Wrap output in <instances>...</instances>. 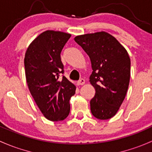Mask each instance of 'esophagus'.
<instances>
[{"instance_id":"esophagus-1","label":"esophagus","mask_w":152,"mask_h":152,"mask_svg":"<svg viewBox=\"0 0 152 152\" xmlns=\"http://www.w3.org/2000/svg\"><path fill=\"white\" fill-rule=\"evenodd\" d=\"M84 83H85V81H84V79H81L80 80H79L77 81V84L78 85H84Z\"/></svg>"}]
</instances>
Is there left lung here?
<instances>
[{
  "label": "left lung",
  "instance_id": "obj_1",
  "mask_svg": "<svg viewBox=\"0 0 152 152\" xmlns=\"http://www.w3.org/2000/svg\"><path fill=\"white\" fill-rule=\"evenodd\" d=\"M75 41L88 55L92 73L89 81L95 89L90 100L92 115L98 119L115 116L125 98L130 79V58L116 38L105 31L80 35Z\"/></svg>",
  "mask_w": 152,
  "mask_h": 152
}]
</instances>
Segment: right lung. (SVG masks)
Returning a JSON list of instances; mask_svg holds the SVG:
<instances>
[{
    "label": "right lung",
    "mask_w": 152,
    "mask_h": 152,
    "mask_svg": "<svg viewBox=\"0 0 152 152\" xmlns=\"http://www.w3.org/2000/svg\"><path fill=\"white\" fill-rule=\"evenodd\" d=\"M71 35L46 30L28 46L25 55L26 81L42 114L50 121L64 120L70 113V100L76 86L65 76L60 53Z\"/></svg>",
    "instance_id": "obj_1"
}]
</instances>
